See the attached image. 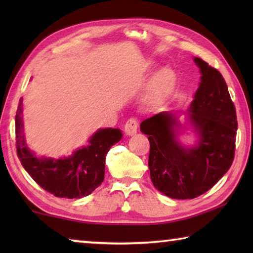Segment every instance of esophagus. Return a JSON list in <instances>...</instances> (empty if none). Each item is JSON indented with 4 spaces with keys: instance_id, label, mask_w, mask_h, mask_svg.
Masks as SVG:
<instances>
[{
    "instance_id": "esophagus-1",
    "label": "esophagus",
    "mask_w": 253,
    "mask_h": 253,
    "mask_svg": "<svg viewBox=\"0 0 253 253\" xmlns=\"http://www.w3.org/2000/svg\"><path fill=\"white\" fill-rule=\"evenodd\" d=\"M137 128H138V121L136 118L128 119L125 124V134L127 136H132L137 132Z\"/></svg>"
}]
</instances>
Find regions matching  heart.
I'll return each mask as SVG.
<instances>
[{
    "mask_svg": "<svg viewBox=\"0 0 253 253\" xmlns=\"http://www.w3.org/2000/svg\"><path fill=\"white\" fill-rule=\"evenodd\" d=\"M149 63H147V66ZM176 83V77L170 68H163L154 75L148 87V96L151 99L158 100L169 95Z\"/></svg>",
    "mask_w": 253,
    "mask_h": 253,
    "instance_id": "heart-1",
    "label": "heart"
}]
</instances>
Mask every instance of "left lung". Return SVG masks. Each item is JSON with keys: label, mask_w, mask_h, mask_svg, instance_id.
<instances>
[{"label": "left lung", "mask_w": 253, "mask_h": 253, "mask_svg": "<svg viewBox=\"0 0 253 253\" xmlns=\"http://www.w3.org/2000/svg\"><path fill=\"white\" fill-rule=\"evenodd\" d=\"M201 83L186 113L196 136L193 145L179 142V113L163 111L145 119L140 130L148 136V168L158 191L176 200L198 198L220 181L232 165L238 122L228 85L216 69L200 58Z\"/></svg>", "instance_id": "1"}]
</instances>
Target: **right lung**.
<instances>
[{"mask_svg":"<svg viewBox=\"0 0 253 253\" xmlns=\"http://www.w3.org/2000/svg\"><path fill=\"white\" fill-rule=\"evenodd\" d=\"M22 101L21 98L15 115V136L16 152L24 169L43 190L57 198L81 199L90 194L104 181L106 155L122 139V130L98 129L89 137L85 146L76 149L70 156L38 157L25 140Z\"/></svg>","mask_w":253,"mask_h":253,"instance_id":"1","label":"right lung"}]
</instances>
